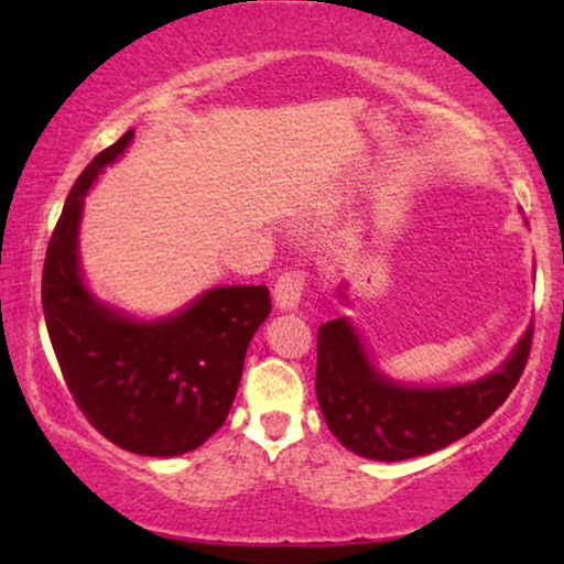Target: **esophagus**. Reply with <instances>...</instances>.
Segmentation results:
<instances>
[{
  "label": "esophagus",
  "mask_w": 564,
  "mask_h": 564,
  "mask_svg": "<svg viewBox=\"0 0 564 564\" xmlns=\"http://www.w3.org/2000/svg\"><path fill=\"white\" fill-rule=\"evenodd\" d=\"M307 272L300 267H292L288 272L280 274V280L274 284V303L282 311H290V307H297L300 300H303L307 290Z\"/></svg>",
  "instance_id": "34e87169"
}]
</instances>
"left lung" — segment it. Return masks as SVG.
Here are the masks:
<instances>
[{
    "instance_id": "1",
    "label": "left lung",
    "mask_w": 564,
    "mask_h": 564,
    "mask_svg": "<svg viewBox=\"0 0 564 564\" xmlns=\"http://www.w3.org/2000/svg\"><path fill=\"white\" fill-rule=\"evenodd\" d=\"M531 326L511 359L485 380L457 388H405L369 365L365 346L344 318L318 328L315 395L330 434L359 457L400 462L444 449L488 421L516 382L531 354Z\"/></svg>"
}]
</instances>
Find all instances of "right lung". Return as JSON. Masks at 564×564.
<instances>
[{"instance_id": "right-lung-1", "label": "right lung", "mask_w": 564, "mask_h": 564, "mask_svg": "<svg viewBox=\"0 0 564 564\" xmlns=\"http://www.w3.org/2000/svg\"><path fill=\"white\" fill-rule=\"evenodd\" d=\"M133 130L99 151L68 192L43 264V313L74 403L105 438L143 457L197 449L228 419L246 349L272 311L267 284L215 288L174 318L135 323L99 305L76 257L91 182Z\"/></svg>"}]
</instances>
